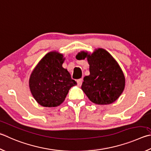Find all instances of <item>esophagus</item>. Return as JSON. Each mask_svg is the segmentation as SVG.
<instances>
[{
	"label": "esophagus",
	"mask_w": 151,
	"mask_h": 151,
	"mask_svg": "<svg viewBox=\"0 0 151 151\" xmlns=\"http://www.w3.org/2000/svg\"><path fill=\"white\" fill-rule=\"evenodd\" d=\"M76 82H77V84L78 85V86H81L82 83H83V79L79 78L77 81H76Z\"/></svg>",
	"instance_id": "esophagus-1"
}]
</instances>
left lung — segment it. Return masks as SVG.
<instances>
[{
  "instance_id": "obj_1",
  "label": "left lung",
  "mask_w": 151,
  "mask_h": 151,
  "mask_svg": "<svg viewBox=\"0 0 151 151\" xmlns=\"http://www.w3.org/2000/svg\"><path fill=\"white\" fill-rule=\"evenodd\" d=\"M86 57L90 65V75L84 77L82 90L93 103L101 105L113 103L125 88V77L121 68L104 49H98L91 55L81 51L76 56L78 60Z\"/></svg>"
}]
</instances>
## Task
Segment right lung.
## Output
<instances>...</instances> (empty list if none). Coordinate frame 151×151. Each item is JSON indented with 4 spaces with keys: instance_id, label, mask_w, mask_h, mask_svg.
<instances>
[{
    "instance_id": "obj_1",
    "label": "right lung",
    "mask_w": 151,
    "mask_h": 151,
    "mask_svg": "<svg viewBox=\"0 0 151 151\" xmlns=\"http://www.w3.org/2000/svg\"><path fill=\"white\" fill-rule=\"evenodd\" d=\"M62 54L50 52L41 60L29 78V88L37 103L44 107H56L65 100L68 90L76 85L70 73L62 67Z\"/></svg>"
}]
</instances>
